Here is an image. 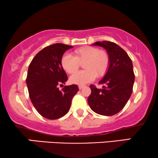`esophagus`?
I'll use <instances>...</instances> for the list:
<instances>
[{"mask_svg": "<svg viewBox=\"0 0 158 158\" xmlns=\"http://www.w3.org/2000/svg\"><path fill=\"white\" fill-rule=\"evenodd\" d=\"M85 87V85H80L79 86H78V88H79V89H82L83 88H84Z\"/></svg>", "mask_w": 158, "mask_h": 158, "instance_id": "esophagus-1", "label": "esophagus"}]
</instances>
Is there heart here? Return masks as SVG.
Returning <instances> with one entry per match:
<instances>
[{"label":"heart","instance_id":"heart-1","mask_svg":"<svg viewBox=\"0 0 158 158\" xmlns=\"http://www.w3.org/2000/svg\"><path fill=\"white\" fill-rule=\"evenodd\" d=\"M75 56L66 52L61 59V67L66 73L73 74L83 64V71L75 73L70 77V82L77 85H84L92 82L98 77H102L108 71L110 64L108 54L95 47L85 46L75 50Z\"/></svg>","mask_w":158,"mask_h":158}]
</instances>
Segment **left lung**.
Instances as JSON below:
<instances>
[{
  "instance_id": "obj_1",
  "label": "left lung",
  "mask_w": 158,
  "mask_h": 158,
  "mask_svg": "<svg viewBox=\"0 0 158 158\" xmlns=\"http://www.w3.org/2000/svg\"><path fill=\"white\" fill-rule=\"evenodd\" d=\"M93 45L106 50L110 64L104 77L99 82L102 89L91 85L88 103L93 111L103 116H113L122 110L133 92L135 81L133 62L118 44L108 41L97 42Z\"/></svg>"
}]
</instances>
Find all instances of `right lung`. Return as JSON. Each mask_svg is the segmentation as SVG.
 I'll list each match as a JSON object with an SVG mask.
<instances>
[{
    "label": "right lung",
    "mask_w": 158,
    "mask_h": 158,
    "mask_svg": "<svg viewBox=\"0 0 158 158\" xmlns=\"http://www.w3.org/2000/svg\"><path fill=\"white\" fill-rule=\"evenodd\" d=\"M73 48L61 43L51 44L35 56L29 65L26 77L31 101L37 112L48 119H57L67 114L72 100L79 90L77 85L65 84L67 75L61 59L66 50Z\"/></svg>",
    "instance_id": "1"
}]
</instances>
